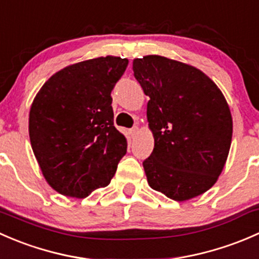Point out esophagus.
<instances>
[{"label": "esophagus", "mask_w": 259, "mask_h": 259, "mask_svg": "<svg viewBox=\"0 0 259 259\" xmlns=\"http://www.w3.org/2000/svg\"><path fill=\"white\" fill-rule=\"evenodd\" d=\"M129 133H130V135H132V138H135L138 135V133H139V127L138 126L132 127V129L129 130Z\"/></svg>", "instance_id": "esophagus-1"}]
</instances>
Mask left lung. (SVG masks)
Masks as SVG:
<instances>
[{
    "instance_id": "left-lung-1",
    "label": "left lung",
    "mask_w": 259,
    "mask_h": 259,
    "mask_svg": "<svg viewBox=\"0 0 259 259\" xmlns=\"http://www.w3.org/2000/svg\"><path fill=\"white\" fill-rule=\"evenodd\" d=\"M145 95L154 149L143 161L149 185L177 202L210 189L224 168L233 120L218 86L199 69L159 55L133 61Z\"/></svg>"
}]
</instances>
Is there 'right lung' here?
<instances>
[{"mask_svg":"<svg viewBox=\"0 0 259 259\" xmlns=\"http://www.w3.org/2000/svg\"><path fill=\"white\" fill-rule=\"evenodd\" d=\"M127 59L96 57L57 71L36 94L28 133L42 176L66 197L85 198L113 179L126 154L114 126L111 90Z\"/></svg>","mask_w":259,"mask_h":259,"instance_id":"obj_1","label":"right lung"}]
</instances>
